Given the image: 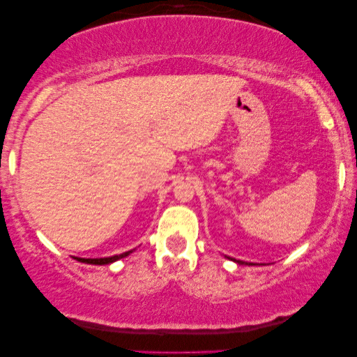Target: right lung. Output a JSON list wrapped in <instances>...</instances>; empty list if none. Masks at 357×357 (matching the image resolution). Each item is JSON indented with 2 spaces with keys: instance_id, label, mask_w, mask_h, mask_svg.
Listing matches in <instances>:
<instances>
[{
  "instance_id": "1",
  "label": "right lung",
  "mask_w": 357,
  "mask_h": 357,
  "mask_svg": "<svg viewBox=\"0 0 357 357\" xmlns=\"http://www.w3.org/2000/svg\"><path fill=\"white\" fill-rule=\"evenodd\" d=\"M130 252H125L121 253V255H114V257H109V258H76L77 261H82V263H91V265H109L112 261H116L120 260V258H123L128 255Z\"/></svg>"
}]
</instances>
